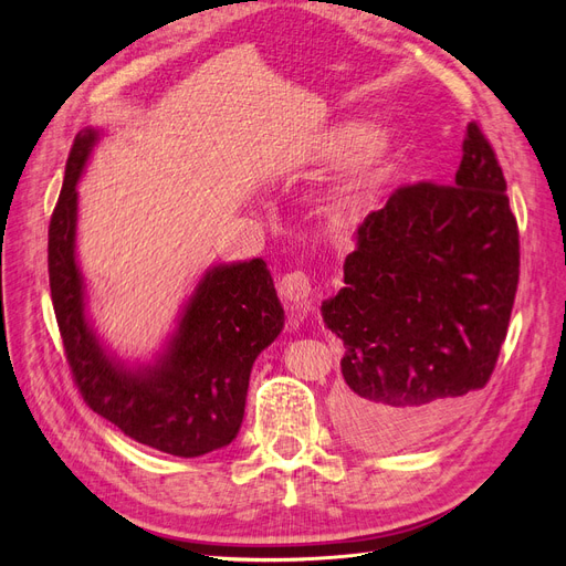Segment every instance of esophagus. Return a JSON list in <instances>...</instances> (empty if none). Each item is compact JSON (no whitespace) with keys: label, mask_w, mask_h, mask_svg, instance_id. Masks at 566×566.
Listing matches in <instances>:
<instances>
[{"label":"esophagus","mask_w":566,"mask_h":566,"mask_svg":"<svg viewBox=\"0 0 566 566\" xmlns=\"http://www.w3.org/2000/svg\"><path fill=\"white\" fill-rule=\"evenodd\" d=\"M279 293L293 310H304L312 297V281L304 271H290L279 281Z\"/></svg>","instance_id":"obj_1"}]
</instances>
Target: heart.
<instances>
[{
  "label": "heart",
  "instance_id": "heart-1",
  "mask_svg": "<svg viewBox=\"0 0 566 566\" xmlns=\"http://www.w3.org/2000/svg\"><path fill=\"white\" fill-rule=\"evenodd\" d=\"M347 150L345 167H342V188H356L385 172L397 153V136L382 125H337L325 134L321 144L323 158H337Z\"/></svg>",
  "mask_w": 566,
  "mask_h": 566
}]
</instances>
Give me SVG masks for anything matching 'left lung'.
<instances>
[{
  "label": "left lung",
  "instance_id": "1",
  "mask_svg": "<svg viewBox=\"0 0 566 566\" xmlns=\"http://www.w3.org/2000/svg\"><path fill=\"white\" fill-rule=\"evenodd\" d=\"M505 188L470 123L453 186H401L358 227L345 287L321 304L345 345L335 424L354 447H418L489 382L520 283Z\"/></svg>",
  "mask_w": 566,
  "mask_h": 566
}]
</instances>
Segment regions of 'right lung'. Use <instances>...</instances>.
<instances>
[{
  "label": "right lung",
  "instance_id": "add662e5",
  "mask_svg": "<svg viewBox=\"0 0 566 566\" xmlns=\"http://www.w3.org/2000/svg\"><path fill=\"white\" fill-rule=\"evenodd\" d=\"M98 139L82 129L49 221V287L73 380L87 406L134 441L179 458L231 443L241 430L254 358L283 331V306L264 260L205 271L156 366L125 368L84 316L75 262L77 181Z\"/></svg>",
  "mask_w": 566,
  "mask_h": 566
}]
</instances>
